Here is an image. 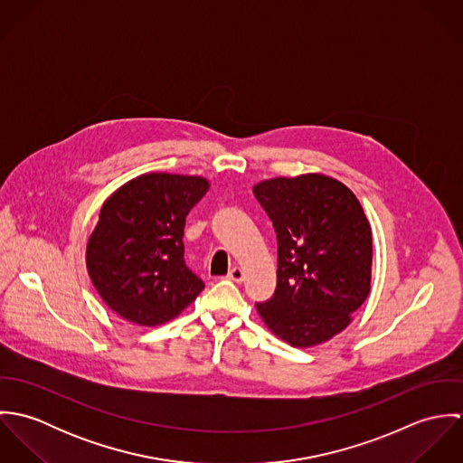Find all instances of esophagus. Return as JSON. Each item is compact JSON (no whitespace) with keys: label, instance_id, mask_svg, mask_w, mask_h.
<instances>
[{"label":"esophagus","instance_id":"obj_1","mask_svg":"<svg viewBox=\"0 0 463 463\" xmlns=\"http://www.w3.org/2000/svg\"><path fill=\"white\" fill-rule=\"evenodd\" d=\"M228 278H230L232 281H237V283H241V281L244 279V270H242L241 267H233V269L228 272Z\"/></svg>","mask_w":463,"mask_h":463}]
</instances>
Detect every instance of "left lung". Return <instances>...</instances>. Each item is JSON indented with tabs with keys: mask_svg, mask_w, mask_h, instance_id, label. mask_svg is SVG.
I'll return each mask as SVG.
<instances>
[{
	"mask_svg": "<svg viewBox=\"0 0 463 463\" xmlns=\"http://www.w3.org/2000/svg\"><path fill=\"white\" fill-rule=\"evenodd\" d=\"M278 241L276 290L257 303L267 328L294 347L330 340L371 292L373 233L356 196L325 175L253 187Z\"/></svg>",
	"mask_w": 463,
	"mask_h": 463,
	"instance_id": "left-lung-1",
	"label": "left lung"
}]
</instances>
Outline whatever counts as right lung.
<instances>
[{"mask_svg":"<svg viewBox=\"0 0 463 463\" xmlns=\"http://www.w3.org/2000/svg\"><path fill=\"white\" fill-rule=\"evenodd\" d=\"M206 191L201 176L149 173L103 203L85 259L110 310L133 325L156 326L198 298L204 283L185 265L184 228Z\"/></svg>","mask_w":463,"mask_h":463,"instance_id":"right-lung-1","label":"right lung"}]
</instances>
